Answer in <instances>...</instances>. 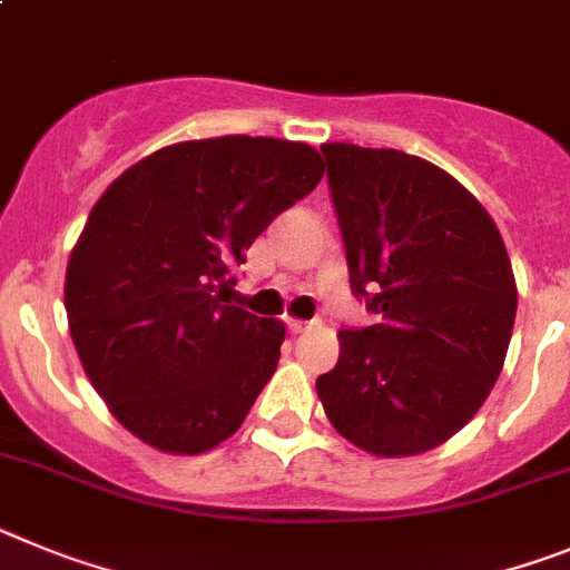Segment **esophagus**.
I'll return each instance as SVG.
<instances>
[{"label": "esophagus", "mask_w": 570, "mask_h": 570, "mask_svg": "<svg viewBox=\"0 0 570 570\" xmlns=\"http://www.w3.org/2000/svg\"><path fill=\"white\" fill-rule=\"evenodd\" d=\"M318 326V321H298V318H289V330L292 333H306V330H313Z\"/></svg>", "instance_id": "esophagus-1"}]
</instances>
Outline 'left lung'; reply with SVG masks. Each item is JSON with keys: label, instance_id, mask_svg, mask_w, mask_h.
Segmentation results:
<instances>
[{"label": "left lung", "instance_id": "obj_1", "mask_svg": "<svg viewBox=\"0 0 570 570\" xmlns=\"http://www.w3.org/2000/svg\"><path fill=\"white\" fill-rule=\"evenodd\" d=\"M321 155L350 286L379 318L341 330L318 399L355 448L415 456L459 433L502 373L511 261L482 203L433 163L350 142Z\"/></svg>", "mask_w": 570, "mask_h": 570}]
</instances>
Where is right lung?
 I'll return each instance as SVG.
<instances>
[{
	"mask_svg": "<svg viewBox=\"0 0 570 570\" xmlns=\"http://www.w3.org/2000/svg\"><path fill=\"white\" fill-rule=\"evenodd\" d=\"M321 177L306 142L229 135L160 148L97 200L68 261V326L94 390L137 439L195 456L244 424L284 324L229 304L235 272Z\"/></svg>",
	"mask_w": 570,
	"mask_h": 570,
	"instance_id": "obj_1",
	"label": "right lung"
}]
</instances>
